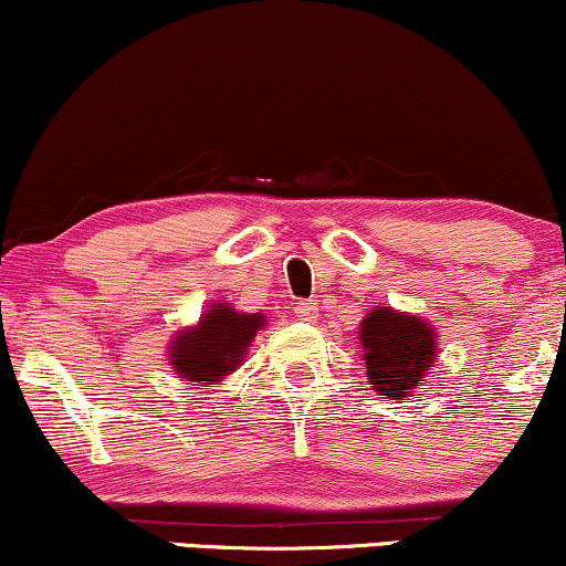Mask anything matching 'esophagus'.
<instances>
[{"label":"esophagus","instance_id":"esophagus-1","mask_svg":"<svg viewBox=\"0 0 566 566\" xmlns=\"http://www.w3.org/2000/svg\"><path fill=\"white\" fill-rule=\"evenodd\" d=\"M295 313L301 322H316L318 316V303L316 301H301L295 305Z\"/></svg>","mask_w":566,"mask_h":566}]
</instances>
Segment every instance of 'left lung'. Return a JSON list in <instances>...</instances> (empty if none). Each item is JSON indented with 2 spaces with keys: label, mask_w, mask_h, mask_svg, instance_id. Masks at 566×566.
<instances>
[{
  "label": "left lung",
  "mask_w": 566,
  "mask_h": 566,
  "mask_svg": "<svg viewBox=\"0 0 566 566\" xmlns=\"http://www.w3.org/2000/svg\"><path fill=\"white\" fill-rule=\"evenodd\" d=\"M358 339L364 348L369 385L392 400H403L424 385V377L438 358V343L430 322L392 308L366 313Z\"/></svg>",
  "instance_id": "8db88e82"
}]
</instances>
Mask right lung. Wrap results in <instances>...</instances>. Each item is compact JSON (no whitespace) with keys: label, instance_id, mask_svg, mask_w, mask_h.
Instances as JSON below:
<instances>
[{"label":"right lung","instance_id":"obj_1","mask_svg":"<svg viewBox=\"0 0 566 566\" xmlns=\"http://www.w3.org/2000/svg\"><path fill=\"white\" fill-rule=\"evenodd\" d=\"M263 326V313H240L229 303H213L197 326H187L171 339L168 360L184 382L210 387L242 364Z\"/></svg>","mask_w":566,"mask_h":566}]
</instances>
